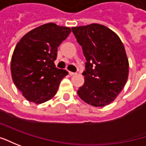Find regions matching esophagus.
<instances>
[{
    "label": "esophagus",
    "instance_id": "34e87169",
    "mask_svg": "<svg viewBox=\"0 0 146 146\" xmlns=\"http://www.w3.org/2000/svg\"><path fill=\"white\" fill-rule=\"evenodd\" d=\"M68 74L70 75V76H73V75H75L76 73H73V72H68Z\"/></svg>",
    "mask_w": 146,
    "mask_h": 146
}]
</instances>
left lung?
<instances>
[{"label":"left lung","instance_id":"1","mask_svg":"<svg viewBox=\"0 0 146 146\" xmlns=\"http://www.w3.org/2000/svg\"><path fill=\"white\" fill-rule=\"evenodd\" d=\"M86 59L85 82L78 90L84 102L94 107L112 103L127 82L129 64L122 41L107 27L92 23L72 27Z\"/></svg>","mask_w":146,"mask_h":146}]
</instances>
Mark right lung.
I'll return each mask as SVG.
<instances>
[{
	"instance_id": "1",
	"label": "right lung",
	"mask_w": 146,
	"mask_h": 146,
	"mask_svg": "<svg viewBox=\"0 0 146 146\" xmlns=\"http://www.w3.org/2000/svg\"><path fill=\"white\" fill-rule=\"evenodd\" d=\"M71 29L47 23L27 33L14 48L11 59L13 83L29 102L43 103L52 98L68 72L55 65L57 48Z\"/></svg>"
}]
</instances>
